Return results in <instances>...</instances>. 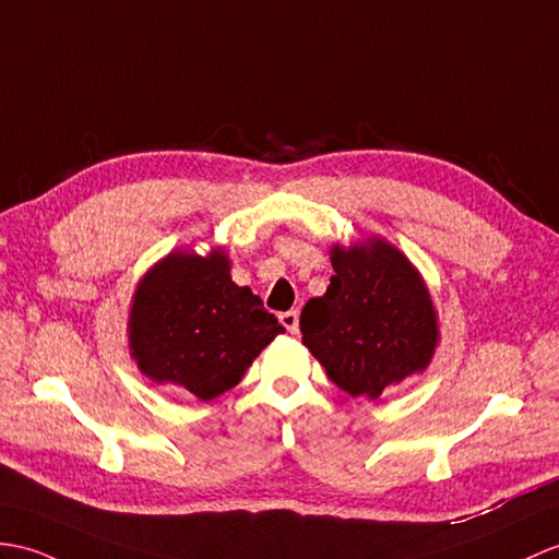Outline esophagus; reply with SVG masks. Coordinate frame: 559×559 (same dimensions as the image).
<instances>
[{"label":"esophagus","instance_id":"obj_1","mask_svg":"<svg viewBox=\"0 0 559 559\" xmlns=\"http://www.w3.org/2000/svg\"><path fill=\"white\" fill-rule=\"evenodd\" d=\"M278 319H281V323H283L285 331H288V333H297V331H300V319H297V311H295V309L283 311V314H281Z\"/></svg>","mask_w":559,"mask_h":559}]
</instances>
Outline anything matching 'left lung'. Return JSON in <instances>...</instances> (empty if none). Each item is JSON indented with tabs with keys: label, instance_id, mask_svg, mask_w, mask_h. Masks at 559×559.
<instances>
[{
	"label": "left lung",
	"instance_id": "8db88e82",
	"mask_svg": "<svg viewBox=\"0 0 559 559\" xmlns=\"http://www.w3.org/2000/svg\"><path fill=\"white\" fill-rule=\"evenodd\" d=\"M335 276L302 309L300 331L329 379L353 397L424 371L438 343L436 311L407 257L379 238L333 248Z\"/></svg>",
	"mask_w": 559,
	"mask_h": 559
}]
</instances>
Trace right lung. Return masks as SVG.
Returning a JSON list of instances; mask_svg holds the SVG:
<instances>
[{
    "label": "right lung",
    "instance_id": "obj_1",
    "mask_svg": "<svg viewBox=\"0 0 559 559\" xmlns=\"http://www.w3.org/2000/svg\"><path fill=\"white\" fill-rule=\"evenodd\" d=\"M228 271L221 250L174 252L140 281L128 331L138 367L152 381L214 400L285 333L259 295L233 283Z\"/></svg>",
    "mask_w": 559,
    "mask_h": 559
}]
</instances>
